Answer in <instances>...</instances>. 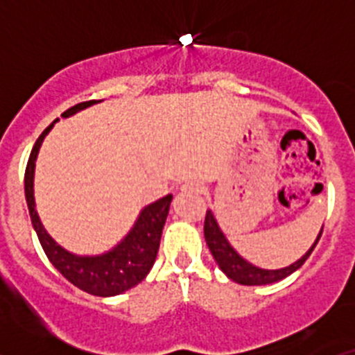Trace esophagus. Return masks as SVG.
I'll use <instances>...</instances> for the list:
<instances>
[{
	"label": "esophagus",
	"instance_id": "obj_1",
	"mask_svg": "<svg viewBox=\"0 0 355 355\" xmlns=\"http://www.w3.org/2000/svg\"><path fill=\"white\" fill-rule=\"evenodd\" d=\"M183 190H190V192H202V184L188 183V184H184Z\"/></svg>",
	"mask_w": 355,
	"mask_h": 355
}]
</instances>
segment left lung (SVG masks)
<instances>
[{
    "label": "left lung",
    "instance_id": "8db88e82",
    "mask_svg": "<svg viewBox=\"0 0 355 355\" xmlns=\"http://www.w3.org/2000/svg\"><path fill=\"white\" fill-rule=\"evenodd\" d=\"M320 236H322V231H320L318 238H316L315 245L307 250L299 261H295L293 265L286 266V268H281V270H263V268L250 265V263H247L245 259L238 256L236 250L229 245V241L225 240V236L222 234L220 227L216 224L215 216H213L211 211H206L205 218V238L209 250H211L213 258H215V261L218 263L222 272H224L229 279H233L234 283L247 284V286H259V284L277 283L281 279L293 274V272L297 270V268H300V266L306 263V259L311 256L316 243H318Z\"/></svg>",
    "mask_w": 355,
    "mask_h": 355
}]
</instances>
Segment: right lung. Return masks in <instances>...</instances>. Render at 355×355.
Wrapping results in <instances>:
<instances>
[{"instance_id": "right-lung-1", "label": "right lung", "mask_w": 355, "mask_h": 355, "mask_svg": "<svg viewBox=\"0 0 355 355\" xmlns=\"http://www.w3.org/2000/svg\"><path fill=\"white\" fill-rule=\"evenodd\" d=\"M94 103L96 101L78 103V105L65 110L62 117L76 114V112L94 105ZM53 124H49L37 139L35 146L30 153V158H28L26 172H24V193H26V205L28 209H30L31 224L35 227L40 245H42L49 261L53 263L56 270L67 279L69 283H72L76 288L90 295L114 297V295L122 293V291L142 283L150 268H153V265H155L163 225H165L168 208H171L172 196L163 197V199L156 200L147 208H144L130 234L114 250H110L103 256H96V258H80V256L67 252L60 245H56L55 240L46 233V229L42 227L39 215L35 211V200H33L35 159L37 155H39L40 144H42L44 137L49 133Z\"/></svg>"}]
</instances>
